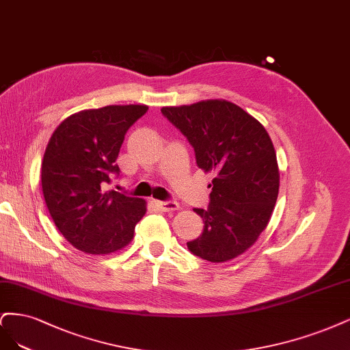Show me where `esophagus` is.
I'll list each match as a JSON object with an SVG mask.
<instances>
[{"instance_id": "1", "label": "esophagus", "mask_w": 350, "mask_h": 350, "mask_svg": "<svg viewBox=\"0 0 350 350\" xmlns=\"http://www.w3.org/2000/svg\"><path fill=\"white\" fill-rule=\"evenodd\" d=\"M155 205L160 211H164V212H173L180 208L177 202H172V200H165V202L155 200Z\"/></svg>"}]
</instances>
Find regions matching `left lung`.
<instances>
[{
	"mask_svg": "<svg viewBox=\"0 0 350 350\" xmlns=\"http://www.w3.org/2000/svg\"><path fill=\"white\" fill-rule=\"evenodd\" d=\"M163 115L191 144L196 164L213 174L208 209H195L204 232L189 250L212 263L239 257L257 241L279 191L273 142L256 118L228 100L165 106Z\"/></svg>",
	"mask_w": 350,
	"mask_h": 350,
	"instance_id": "8db88e82",
	"label": "left lung"
}]
</instances>
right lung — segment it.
I'll list each match as a JSON object with an SVG mask.
<instances>
[{
	"label": "right lung",
	"instance_id": "obj_1",
	"mask_svg": "<svg viewBox=\"0 0 350 350\" xmlns=\"http://www.w3.org/2000/svg\"><path fill=\"white\" fill-rule=\"evenodd\" d=\"M148 110L145 105L85 109L62 120L42 161V190L56 227L75 249L103 256L132 241L146 202L105 190L126 131Z\"/></svg>",
	"mask_w": 350,
	"mask_h": 350
}]
</instances>
